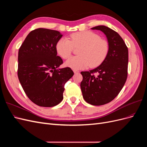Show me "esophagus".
Here are the masks:
<instances>
[{"label": "esophagus", "mask_w": 147, "mask_h": 147, "mask_svg": "<svg viewBox=\"0 0 147 147\" xmlns=\"http://www.w3.org/2000/svg\"><path fill=\"white\" fill-rule=\"evenodd\" d=\"M73 71H74V74H78V73H79V72H80L79 71H78V70H74Z\"/></svg>", "instance_id": "1"}]
</instances>
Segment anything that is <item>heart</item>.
<instances>
[{"label": "heart", "mask_w": 147, "mask_h": 147, "mask_svg": "<svg viewBox=\"0 0 147 147\" xmlns=\"http://www.w3.org/2000/svg\"><path fill=\"white\" fill-rule=\"evenodd\" d=\"M81 47L79 56L70 57L65 62V65L77 70L99 65L106 58L109 50V43L101 39L97 34L91 31L74 33L67 38H62L56 43V51L63 59H67L72 55L74 48Z\"/></svg>", "instance_id": "obj_1"}]
</instances>
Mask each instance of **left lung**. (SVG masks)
I'll list each match as a JSON object with an SVG mask.
<instances>
[{"mask_svg": "<svg viewBox=\"0 0 147 147\" xmlns=\"http://www.w3.org/2000/svg\"><path fill=\"white\" fill-rule=\"evenodd\" d=\"M91 29L99 30L106 35L109 50L100 65L81 72L80 87L84 100L92 105H102L113 100L124 85L127 76L128 50L123 38L113 29L105 26Z\"/></svg>", "mask_w": 147, "mask_h": 147, "instance_id": "1", "label": "left lung"}]
</instances>
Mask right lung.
I'll use <instances>...</instances> for the list:
<instances>
[{
  "mask_svg": "<svg viewBox=\"0 0 147 147\" xmlns=\"http://www.w3.org/2000/svg\"><path fill=\"white\" fill-rule=\"evenodd\" d=\"M59 31L38 28L28 35L18 51V76L29 99L40 107H51L63 99L64 84L74 75L57 56Z\"/></svg>",
  "mask_w": 147,
  "mask_h": 147,
  "instance_id": "add662e5",
  "label": "right lung"
}]
</instances>
